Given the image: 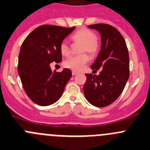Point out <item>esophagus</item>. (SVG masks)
Returning a JSON list of instances; mask_svg holds the SVG:
<instances>
[{
	"mask_svg": "<svg viewBox=\"0 0 150 150\" xmlns=\"http://www.w3.org/2000/svg\"><path fill=\"white\" fill-rule=\"evenodd\" d=\"M72 75H77V74H78V72L72 70Z\"/></svg>",
	"mask_w": 150,
	"mask_h": 150,
	"instance_id": "esophagus-1",
	"label": "esophagus"
}]
</instances>
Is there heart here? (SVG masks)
I'll return each instance as SVG.
<instances>
[{
    "instance_id": "heart-1",
    "label": "heart",
    "mask_w": 150,
    "mask_h": 150,
    "mask_svg": "<svg viewBox=\"0 0 150 150\" xmlns=\"http://www.w3.org/2000/svg\"><path fill=\"white\" fill-rule=\"evenodd\" d=\"M71 40L74 43L83 44L81 52L88 53L91 56L94 57L99 51V43L97 41V35L92 30L88 28H82L77 30L71 36ZM61 53L63 56H67L70 53V47L66 41H63L60 45ZM89 61V56L86 53L78 56H70L64 61V65L65 67L72 69L73 71H78L86 66Z\"/></svg>"
}]
</instances>
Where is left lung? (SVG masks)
I'll return each mask as SVG.
<instances>
[{
  "label": "left lung",
  "instance_id": "8db88e82",
  "mask_svg": "<svg viewBox=\"0 0 150 150\" xmlns=\"http://www.w3.org/2000/svg\"><path fill=\"white\" fill-rule=\"evenodd\" d=\"M101 35V50L91 68L98 75L86 74L83 92L93 105L102 108L114 103L121 94L130 75L129 54L124 37L114 26L104 23L88 25Z\"/></svg>",
  "mask_w": 150,
  "mask_h": 150
}]
</instances>
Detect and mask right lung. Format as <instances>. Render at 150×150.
Returning <instances> with one entry per match:
<instances>
[{
	"label": "right lung",
	"instance_id": "right-lung-1",
	"mask_svg": "<svg viewBox=\"0 0 150 150\" xmlns=\"http://www.w3.org/2000/svg\"><path fill=\"white\" fill-rule=\"evenodd\" d=\"M75 27L42 25L25 39L20 47L17 70L28 97L42 106L56 103L72 76L69 69L52 71L50 64L60 62V45Z\"/></svg>",
	"mask_w": 150,
	"mask_h": 150
}]
</instances>
